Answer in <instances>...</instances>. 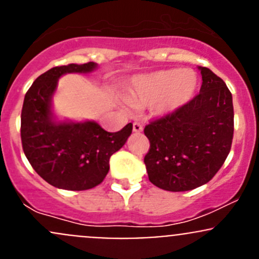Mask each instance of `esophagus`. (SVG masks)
<instances>
[{
	"label": "esophagus",
	"instance_id": "esophagus-1",
	"mask_svg": "<svg viewBox=\"0 0 259 259\" xmlns=\"http://www.w3.org/2000/svg\"><path fill=\"white\" fill-rule=\"evenodd\" d=\"M133 130H134L135 133L143 132V125L140 124V122H138V121L133 122Z\"/></svg>",
	"mask_w": 259,
	"mask_h": 259
}]
</instances>
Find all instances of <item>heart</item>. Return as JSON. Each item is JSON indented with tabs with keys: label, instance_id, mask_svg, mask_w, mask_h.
<instances>
[{
	"label": "heart",
	"instance_id": "1",
	"mask_svg": "<svg viewBox=\"0 0 259 259\" xmlns=\"http://www.w3.org/2000/svg\"><path fill=\"white\" fill-rule=\"evenodd\" d=\"M197 85L192 70H161L138 77L127 100L133 106L154 104L156 113L168 115L190 100Z\"/></svg>",
	"mask_w": 259,
	"mask_h": 259
}]
</instances>
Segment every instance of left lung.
<instances>
[{
    "label": "left lung",
    "instance_id": "left-lung-1",
    "mask_svg": "<svg viewBox=\"0 0 259 259\" xmlns=\"http://www.w3.org/2000/svg\"><path fill=\"white\" fill-rule=\"evenodd\" d=\"M200 93L174 113L144 127L150 148L144 158L149 180L169 192H187L218 173L234 132L232 94L208 67H200Z\"/></svg>",
    "mask_w": 259,
    "mask_h": 259
}]
</instances>
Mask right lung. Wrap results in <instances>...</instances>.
Wrapping results in <instances>:
<instances>
[{
  "instance_id": "1",
  "label": "right lung",
  "mask_w": 259,
  "mask_h": 259,
  "mask_svg": "<svg viewBox=\"0 0 259 259\" xmlns=\"http://www.w3.org/2000/svg\"><path fill=\"white\" fill-rule=\"evenodd\" d=\"M95 62L69 64L44 72L28 89L21 111V142L36 173L60 189L88 190L105 179L109 159L133 132L129 122L120 132L109 133L94 121L55 122L51 95L57 79L67 72H90Z\"/></svg>"
}]
</instances>
